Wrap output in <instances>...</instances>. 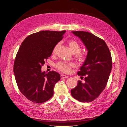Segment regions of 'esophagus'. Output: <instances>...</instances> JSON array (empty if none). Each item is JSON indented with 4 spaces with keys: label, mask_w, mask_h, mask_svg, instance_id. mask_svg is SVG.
I'll list each match as a JSON object with an SVG mask.
<instances>
[{
    "label": "esophagus",
    "mask_w": 127,
    "mask_h": 127,
    "mask_svg": "<svg viewBox=\"0 0 127 127\" xmlns=\"http://www.w3.org/2000/svg\"><path fill=\"white\" fill-rule=\"evenodd\" d=\"M60 77H61V79H65V78H67L68 77L67 76L64 75H61Z\"/></svg>",
    "instance_id": "34e87169"
}]
</instances>
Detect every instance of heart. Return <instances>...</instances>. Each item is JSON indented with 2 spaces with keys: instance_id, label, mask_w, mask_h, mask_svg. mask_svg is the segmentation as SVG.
<instances>
[{
  "instance_id": "obj_1",
  "label": "heart",
  "mask_w": 127,
  "mask_h": 127,
  "mask_svg": "<svg viewBox=\"0 0 127 127\" xmlns=\"http://www.w3.org/2000/svg\"><path fill=\"white\" fill-rule=\"evenodd\" d=\"M68 44L69 46L71 51L74 53H77V57L78 58L80 59H83L84 58H85V56L82 54H80L79 53L81 51L82 47L77 41L75 40H70L68 42ZM58 45L59 44H57L56 45L55 48L53 49V52H55V50L58 47ZM74 66V64L72 63H68L64 62V61H60V62L57 64L56 67L61 71L64 72H69L70 70V67H73Z\"/></svg>"
}]
</instances>
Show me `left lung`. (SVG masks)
Masks as SVG:
<instances>
[{
  "label": "left lung",
  "mask_w": 127,
  "mask_h": 127,
  "mask_svg": "<svg viewBox=\"0 0 127 127\" xmlns=\"http://www.w3.org/2000/svg\"><path fill=\"white\" fill-rule=\"evenodd\" d=\"M72 33L80 38L88 52L77 72L79 76H85V82L82 83L78 80L77 86L71 90V94L80 102H91L97 98L105 89L112 69V57L103 40L87 32Z\"/></svg>",
  "instance_id": "1"
}]
</instances>
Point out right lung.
Returning a JSON list of instances; mask_svg holds the SVG:
<instances>
[{
  "mask_svg": "<svg viewBox=\"0 0 127 127\" xmlns=\"http://www.w3.org/2000/svg\"><path fill=\"white\" fill-rule=\"evenodd\" d=\"M65 32L42 31L32 34L19 48L14 64L15 77L20 92L32 102H45L53 95L60 75L55 71L42 72L41 67Z\"/></svg>",
  "mask_w": 127,
  "mask_h": 127,
  "instance_id": "obj_1",
  "label": "right lung"
}]
</instances>
